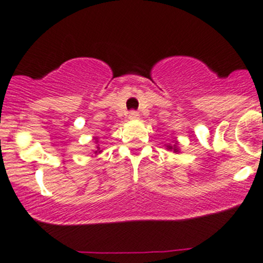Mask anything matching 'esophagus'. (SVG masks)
<instances>
[{"label":"esophagus","instance_id":"obj_1","mask_svg":"<svg viewBox=\"0 0 263 263\" xmlns=\"http://www.w3.org/2000/svg\"><path fill=\"white\" fill-rule=\"evenodd\" d=\"M138 117V112L136 110H131L128 112V119L129 120H135V119H137Z\"/></svg>","mask_w":263,"mask_h":263}]
</instances>
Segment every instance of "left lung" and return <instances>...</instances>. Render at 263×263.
<instances>
[{
  "label": "left lung",
  "instance_id": "1",
  "mask_svg": "<svg viewBox=\"0 0 263 263\" xmlns=\"http://www.w3.org/2000/svg\"><path fill=\"white\" fill-rule=\"evenodd\" d=\"M168 148H170V149L173 148V149L176 151V152H177V147H176V146H168Z\"/></svg>",
  "mask_w": 263,
  "mask_h": 263
}]
</instances>
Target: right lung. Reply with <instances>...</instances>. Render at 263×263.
I'll return each mask as SVG.
<instances>
[{
    "label": "right lung",
    "instance_id": "add662e5",
    "mask_svg": "<svg viewBox=\"0 0 263 263\" xmlns=\"http://www.w3.org/2000/svg\"><path fill=\"white\" fill-rule=\"evenodd\" d=\"M98 149H100V148H99V147H98ZM95 153H98V151H95Z\"/></svg>",
    "mask_w": 263,
    "mask_h": 263
}]
</instances>
